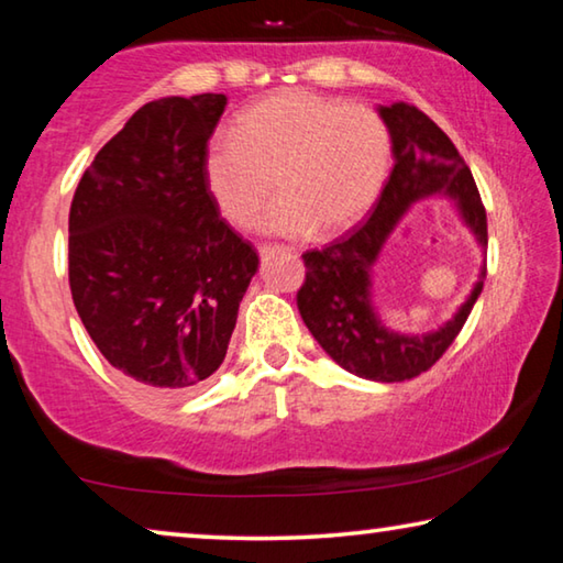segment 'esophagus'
Listing matches in <instances>:
<instances>
[{"mask_svg":"<svg viewBox=\"0 0 563 563\" xmlns=\"http://www.w3.org/2000/svg\"><path fill=\"white\" fill-rule=\"evenodd\" d=\"M273 247H275V245H271V243H263V245H258V251H261V253H271ZM283 251H290V253H295V247H290V245H288V247H283Z\"/></svg>","mask_w":563,"mask_h":563,"instance_id":"obj_1","label":"esophagus"}]
</instances>
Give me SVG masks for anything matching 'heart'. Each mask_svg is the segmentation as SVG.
<instances>
[{"instance_id":"b5f03b06","label":"heart","mask_w":563,"mask_h":563,"mask_svg":"<svg viewBox=\"0 0 563 563\" xmlns=\"http://www.w3.org/2000/svg\"><path fill=\"white\" fill-rule=\"evenodd\" d=\"M389 154V129L375 107L288 89L245 109L231 136L211 141L203 178L218 211L241 231L258 225L278 190L268 231L332 235L375 206Z\"/></svg>"}]
</instances>
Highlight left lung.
Wrapping results in <instances>:
<instances>
[{"instance_id": "8db88e82", "label": "left lung", "mask_w": 563, "mask_h": 563, "mask_svg": "<svg viewBox=\"0 0 563 563\" xmlns=\"http://www.w3.org/2000/svg\"><path fill=\"white\" fill-rule=\"evenodd\" d=\"M377 111L393 136V174L367 221L320 251L302 253L305 280L298 290V310L320 347L347 373L375 383H402L427 373L460 335L482 292L487 265L454 320L430 335H399L379 322L369 302V268L379 247L399 216L427 196L456 198L482 245H487V211L470 166L427 113L405 101Z\"/></svg>"}]
</instances>
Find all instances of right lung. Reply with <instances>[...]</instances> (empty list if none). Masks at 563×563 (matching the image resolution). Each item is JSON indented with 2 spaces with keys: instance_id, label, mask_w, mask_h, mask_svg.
<instances>
[{
  "instance_id": "obj_1",
  "label": "right lung",
  "mask_w": 563,
  "mask_h": 563,
  "mask_svg": "<svg viewBox=\"0 0 563 563\" xmlns=\"http://www.w3.org/2000/svg\"><path fill=\"white\" fill-rule=\"evenodd\" d=\"M223 109V93L144 103L71 201L74 308L109 365L158 395H186L221 367L258 271L203 178Z\"/></svg>"
}]
</instances>
